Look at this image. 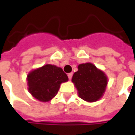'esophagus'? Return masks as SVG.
I'll list each match as a JSON object with an SVG mask.
<instances>
[{
	"instance_id": "1",
	"label": "esophagus",
	"mask_w": 135,
	"mask_h": 135,
	"mask_svg": "<svg viewBox=\"0 0 135 135\" xmlns=\"http://www.w3.org/2000/svg\"><path fill=\"white\" fill-rule=\"evenodd\" d=\"M72 76H73V73L68 74V77H69V79H71V78H72Z\"/></svg>"
}]
</instances>
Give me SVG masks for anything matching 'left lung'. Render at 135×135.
<instances>
[{
	"instance_id": "left-lung-1",
	"label": "left lung",
	"mask_w": 135,
	"mask_h": 135,
	"mask_svg": "<svg viewBox=\"0 0 135 135\" xmlns=\"http://www.w3.org/2000/svg\"><path fill=\"white\" fill-rule=\"evenodd\" d=\"M71 80L79 98L88 102L99 100L103 95L108 84L106 75L91 63L79 64Z\"/></svg>"
}]
</instances>
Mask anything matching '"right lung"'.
Masks as SVG:
<instances>
[{
  "label": "right lung",
  "instance_id": "1",
  "mask_svg": "<svg viewBox=\"0 0 135 135\" xmlns=\"http://www.w3.org/2000/svg\"><path fill=\"white\" fill-rule=\"evenodd\" d=\"M68 79L61 68L46 64L28 74V90L37 100L49 101L56 96L62 82H67Z\"/></svg>",
  "mask_w": 135,
  "mask_h": 135
}]
</instances>
